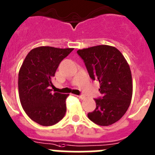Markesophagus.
Listing matches in <instances>:
<instances>
[{"label":"esophagus","mask_w":155,"mask_h":155,"mask_svg":"<svg viewBox=\"0 0 155 155\" xmlns=\"http://www.w3.org/2000/svg\"><path fill=\"white\" fill-rule=\"evenodd\" d=\"M78 97H79V99H82V100H83V99H85V97L83 96V95H79V96H77Z\"/></svg>","instance_id":"obj_1"}]
</instances>
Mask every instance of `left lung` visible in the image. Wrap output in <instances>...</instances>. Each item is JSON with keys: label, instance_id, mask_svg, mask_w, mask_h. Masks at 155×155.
<instances>
[{"label": "left lung", "instance_id": "left-lung-1", "mask_svg": "<svg viewBox=\"0 0 155 155\" xmlns=\"http://www.w3.org/2000/svg\"><path fill=\"white\" fill-rule=\"evenodd\" d=\"M90 78L99 81L102 97L95 99L97 107L87 114L96 124L109 126L119 120L127 110L133 92L131 72L120 51L110 45L78 50Z\"/></svg>", "mask_w": 155, "mask_h": 155}]
</instances>
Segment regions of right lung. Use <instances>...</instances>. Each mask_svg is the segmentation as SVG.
I'll use <instances>...</instances> for the list:
<instances>
[{
	"label": "right lung",
	"instance_id": "1",
	"mask_svg": "<svg viewBox=\"0 0 155 155\" xmlns=\"http://www.w3.org/2000/svg\"><path fill=\"white\" fill-rule=\"evenodd\" d=\"M73 48L41 46L29 51L18 74L21 104L31 119L42 126L61 120L66 112L69 94L53 93L51 79L58 65Z\"/></svg>",
	"mask_w": 155,
	"mask_h": 155
}]
</instances>
